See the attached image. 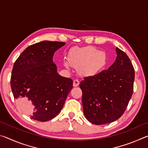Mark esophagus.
<instances>
[{"label": "esophagus", "instance_id": "1", "mask_svg": "<svg viewBox=\"0 0 148 148\" xmlns=\"http://www.w3.org/2000/svg\"><path fill=\"white\" fill-rule=\"evenodd\" d=\"M79 84V82L78 79H74L73 81V86L74 87H77Z\"/></svg>", "mask_w": 148, "mask_h": 148}]
</instances>
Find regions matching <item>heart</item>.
<instances>
[{
    "mask_svg": "<svg viewBox=\"0 0 148 148\" xmlns=\"http://www.w3.org/2000/svg\"><path fill=\"white\" fill-rule=\"evenodd\" d=\"M107 62L106 53L94 46L74 47L69 52V61H65L67 68L72 66L80 75L92 76L103 70Z\"/></svg>",
    "mask_w": 148,
    "mask_h": 148,
    "instance_id": "b5f03b06",
    "label": "heart"
}]
</instances>
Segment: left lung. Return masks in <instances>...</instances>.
<instances>
[{
	"instance_id": "1",
	"label": "left lung",
	"mask_w": 148,
	"mask_h": 148,
	"mask_svg": "<svg viewBox=\"0 0 148 148\" xmlns=\"http://www.w3.org/2000/svg\"><path fill=\"white\" fill-rule=\"evenodd\" d=\"M114 64L80 82L84 114L89 122L104 125L116 121L126 110L133 92L134 69L131 60L116 47Z\"/></svg>"
}]
</instances>
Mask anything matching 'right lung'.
I'll return each instance as SVG.
<instances>
[{
	"mask_svg": "<svg viewBox=\"0 0 148 148\" xmlns=\"http://www.w3.org/2000/svg\"><path fill=\"white\" fill-rule=\"evenodd\" d=\"M65 42L42 41L29 46L14 62L10 85L25 114L40 121L51 120L63 107L73 82L57 73L54 53Z\"/></svg>",
	"mask_w": 148,
	"mask_h": 148,
	"instance_id": "1",
	"label": "right lung"
}]
</instances>
